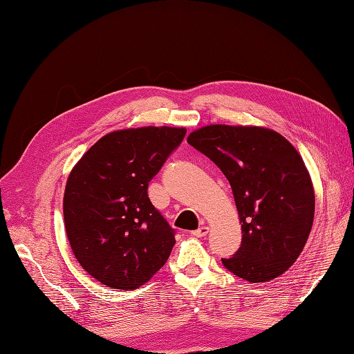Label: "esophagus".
Masks as SVG:
<instances>
[{"label":"esophagus","mask_w":354,"mask_h":354,"mask_svg":"<svg viewBox=\"0 0 354 354\" xmlns=\"http://www.w3.org/2000/svg\"><path fill=\"white\" fill-rule=\"evenodd\" d=\"M208 233H209V227H208V226H201V227L196 229L195 232H192V234H194V236H196V238L207 236Z\"/></svg>","instance_id":"34e87169"}]
</instances>
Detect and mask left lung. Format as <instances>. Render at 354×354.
<instances>
[{"label": "left lung", "mask_w": 354, "mask_h": 354, "mask_svg": "<svg viewBox=\"0 0 354 354\" xmlns=\"http://www.w3.org/2000/svg\"><path fill=\"white\" fill-rule=\"evenodd\" d=\"M187 143L221 169L233 192L242 242L224 267L251 283L283 274L303 252L315 218L301 155L282 134L257 125H207Z\"/></svg>", "instance_id": "left-lung-1"}]
</instances>
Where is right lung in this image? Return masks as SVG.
<instances>
[{"mask_svg": "<svg viewBox=\"0 0 354 354\" xmlns=\"http://www.w3.org/2000/svg\"><path fill=\"white\" fill-rule=\"evenodd\" d=\"M185 134V127L116 130L72 168L63 195L68 241L100 283L133 291L167 263L174 230L152 205L147 186Z\"/></svg>", "mask_w": 354, "mask_h": 354, "instance_id": "add662e5", "label": "right lung"}]
</instances>
